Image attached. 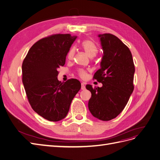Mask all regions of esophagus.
Instances as JSON below:
<instances>
[{
    "mask_svg": "<svg viewBox=\"0 0 160 160\" xmlns=\"http://www.w3.org/2000/svg\"><path fill=\"white\" fill-rule=\"evenodd\" d=\"M85 82H81V90H85Z\"/></svg>",
    "mask_w": 160,
    "mask_h": 160,
    "instance_id": "obj_1",
    "label": "esophagus"
}]
</instances>
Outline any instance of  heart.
I'll return each mask as SVG.
<instances>
[{"mask_svg":"<svg viewBox=\"0 0 160 160\" xmlns=\"http://www.w3.org/2000/svg\"><path fill=\"white\" fill-rule=\"evenodd\" d=\"M81 47L82 49L84 50V52H85V53L90 58H92L96 56V55L98 52V48L97 46L92 41L89 40H84L81 43ZM75 48L73 47L71 48L67 54L68 59L69 60L72 59L75 55ZM79 75L82 78H86V77L87 75V72L83 69L79 70Z\"/></svg>","mask_w":160,"mask_h":160,"instance_id":"obj_1","label":"heart"}]
</instances>
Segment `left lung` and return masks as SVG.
I'll use <instances>...</instances> for the list:
<instances>
[{"label": "left lung", "instance_id": "8db88e82", "mask_svg": "<svg viewBox=\"0 0 160 160\" xmlns=\"http://www.w3.org/2000/svg\"><path fill=\"white\" fill-rule=\"evenodd\" d=\"M102 49L101 68L93 78L101 87L87 85L91 92L88 107L93 117L108 121L123 111L134 91L135 68L129 48L111 34H98Z\"/></svg>", "mask_w": 160, "mask_h": 160}]
</instances>
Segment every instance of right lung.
<instances>
[{
    "label": "right lung",
    "mask_w": 160,
    "mask_h": 160,
    "mask_svg": "<svg viewBox=\"0 0 160 160\" xmlns=\"http://www.w3.org/2000/svg\"><path fill=\"white\" fill-rule=\"evenodd\" d=\"M76 38L69 34L42 38L31 47L22 63V82L28 101L36 113L49 121L65 118L81 89L78 79L65 82L58 79V69L65 65Z\"/></svg>",
    "instance_id": "add662e5"
}]
</instances>
